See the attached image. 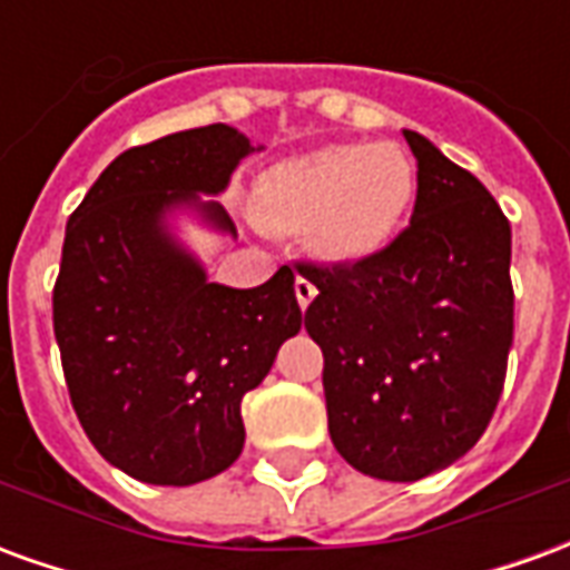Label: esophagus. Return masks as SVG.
Returning a JSON list of instances; mask_svg holds the SVG:
<instances>
[{
  "label": "esophagus",
  "mask_w": 570,
  "mask_h": 570,
  "mask_svg": "<svg viewBox=\"0 0 570 570\" xmlns=\"http://www.w3.org/2000/svg\"><path fill=\"white\" fill-rule=\"evenodd\" d=\"M293 289H296V298H298V305H302V308H308L311 302H314V296H317V286L311 284L308 277H296Z\"/></svg>",
  "instance_id": "obj_1"
}]
</instances>
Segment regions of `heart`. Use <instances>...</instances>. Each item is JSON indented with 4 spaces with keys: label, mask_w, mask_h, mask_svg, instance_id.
Segmentation results:
<instances>
[{
    "label": "heart",
    "mask_w": 570,
    "mask_h": 570,
    "mask_svg": "<svg viewBox=\"0 0 570 570\" xmlns=\"http://www.w3.org/2000/svg\"><path fill=\"white\" fill-rule=\"evenodd\" d=\"M412 198L415 164L396 142H333L268 167L256 219L268 232H308L321 259L357 265L391 247Z\"/></svg>",
    "instance_id": "1"
}]
</instances>
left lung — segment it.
<instances>
[{
    "instance_id": "8db88e82",
    "label": "left lung",
    "mask_w": 570,
    "mask_h": 570,
    "mask_svg": "<svg viewBox=\"0 0 570 570\" xmlns=\"http://www.w3.org/2000/svg\"><path fill=\"white\" fill-rule=\"evenodd\" d=\"M412 223L357 265H308L305 330L323 351L330 436L347 464L415 482L479 442L513 345L510 223L476 176L403 130Z\"/></svg>"
}]
</instances>
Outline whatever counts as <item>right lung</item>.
I'll use <instances>...</instances> for the list:
<instances>
[{"label": "right lung", "instance_id": "1", "mask_svg": "<svg viewBox=\"0 0 570 570\" xmlns=\"http://www.w3.org/2000/svg\"><path fill=\"white\" fill-rule=\"evenodd\" d=\"M253 146L228 125L121 151L69 216L55 335L69 400L94 449L151 485H195L244 449L240 400L302 330L296 277L253 289L210 284L167 232L195 207L237 235L216 200Z\"/></svg>", "mask_w": 570, "mask_h": 570}]
</instances>
